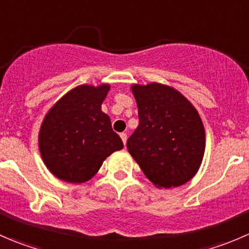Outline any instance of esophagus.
Listing matches in <instances>:
<instances>
[{"label":"esophagus","mask_w":249,"mask_h":249,"mask_svg":"<svg viewBox=\"0 0 249 249\" xmlns=\"http://www.w3.org/2000/svg\"><path fill=\"white\" fill-rule=\"evenodd\" d=\"M120 137H122V140H123V143H124V145L126 144V141H127V135L125 134V132H122V134H120Z\"/></svg>","instance_id":"esophagus-1"}]
</instances>
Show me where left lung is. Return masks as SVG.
Wrapping results in <instances>:
<instances>
[{"mask_svg": "<svg viewBox=\"0 0 249 249\" xmlns=\"http://www.w3.org/2000/svg\"><path fill=\"white\" fill-rule=\"evenodd\" d=\"M139 107V126L126 147L145 177L158 188L178 187L199 170L205 129L197 110L182 94L150 83L131 88Z\"/></svg>", "mask_w": 249, "mask_h": 249, "instance_id": "1", "label": "left lung"}]
</instances>
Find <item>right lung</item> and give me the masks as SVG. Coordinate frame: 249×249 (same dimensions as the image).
Masks as SVG:
<instances>
[{
    "label": "right lung",
    "instance_id": "1",
    "mask_svg": "<svg viewBox=\"0 0 249 249\" xmlns=\"http://www.w3.org/2000/svg\"><path fill=\"white\" fill-rule=\"evenodd\" d=\"M109 85H80L49 110L39 131V150L49 171L70 183L90 179L124 144L101 110Z\"/></svg>",
    "mask_w": 249,
    "mask_h": 249
}]
</instances>
